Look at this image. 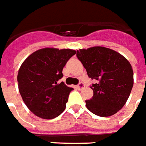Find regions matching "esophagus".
Masks as SVG:
<instances>
[{"mask_svg":"<svg viewBox=\"0 0 146 146\" xmlns=\"http://www.w3.org/2000/svg\"><path fill=\"white\" fill-rule=\"evenodd\" d=\"M84 87H85V85L81 82V83H79V84L77 86V89H78V90H82Z\"/></svg>","mask_w":146,"mask_h":146,"instance_id":"34e87169","label":"esophagus"}]
</instances>
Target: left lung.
I'll return each instance as SVG.
<instances>
[{
    "label": "left lung",
    "mask_w": 146,
    "mask_h": 146,
    "mask_svg": "<svg viewBox=\"0 0 146 146\" xmlns=\"http://www.w3.org/2000/svg\"><path fill=\"white\" fill-rule=\"evenodd\" d=\"M77 56L88 76L97 81L91 89L94 96L86 101L87 109L100 117L117 113L127 102L133 86L129 61L111 48L94 46L77 51Z\"/></svg>",
    "instance_id": "8db88e82"
}]
</instances>
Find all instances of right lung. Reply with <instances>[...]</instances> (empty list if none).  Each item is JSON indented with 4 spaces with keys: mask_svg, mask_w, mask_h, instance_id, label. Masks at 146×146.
Wrapping results in <instances>:
<instances>
[{
    "mask_svg": "<svg viewBox=\"0 0 146 146\" xmlns=\"http://www.w3.org/2000/svg\"><path fill=\"white\" fill-rule=\"evenodd\" d=\"M76 53L70 48H44L24 60L17 74L18 89L28 109L43 119H52L65 110L73 88L59 82L62 70Z\"/></svg>",
    "mask_w": 146,
    "mask_h": 146,
    "instance_id": "right-lung-1",
    "label": "right lung"
}]
</instances>
